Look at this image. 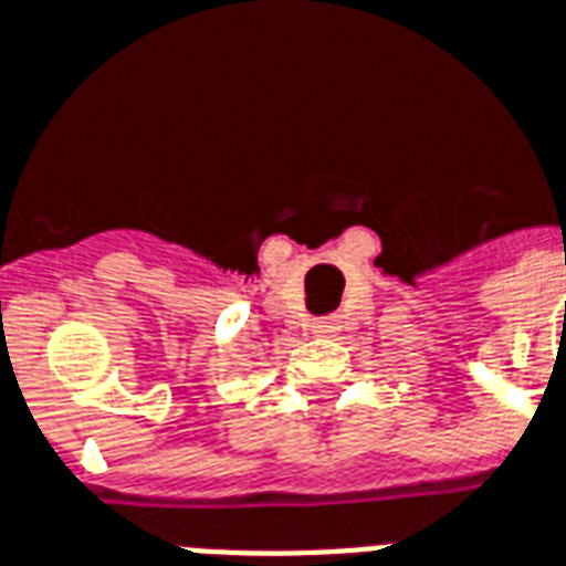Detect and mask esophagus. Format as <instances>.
I'll return each instance as SVG.
<instances>
[{
    "mask_svg": "<svg viewBox=\"0 0 566 566\" xmlns=\"http://www.w3.org/2000/svg\"><path fill=\"white\" fill-rule=\"evenodd\" d=\"M313 333L315 336H331V333H336V324H333V318H322V322L313 324Z\"/></svg>",
    "mask_w": 566,
    "mask_h": 566,
    "instance_id": "1",
    "label": "esophagus"
}]
</instances>
